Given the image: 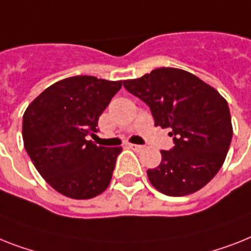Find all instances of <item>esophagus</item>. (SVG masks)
I'll return each instance as SVG.
<instances>
[{
    "label": "esophagus",
    "instance_id": "34e87169",
    "mask_svg": "<svg viewBox=\"0 0 251 251\" xmlns=\"http://www.w3.org/2000/svg\"><path fill=\"white\" fill-rule=\"evenodd\" d=\"M128 148L132 149V150H134V151H141V150H144L145 146H142V145H133V144H129V145H128Z\"/></svg>",
    "mask_w": 251,
    "mask_h": 251
}]
</instances>
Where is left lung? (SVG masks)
<instances>
[{
	"label": "left lung",
	"mask_w": 251,
	"mask_h": 251,
	"mask_svg": "<svg viewBox=\"0 0 251 251\" xmlns=\"http://www.w3.org/2000/svg\"><path fill=\"white\" fill-rule=\"evenodd\" d=\"M123 86L150 107L156 127L171 129L175 142L160 151L159 167L148 171L151 185L168 196H185L210 182L232 140L228 103L218 91L176 68H159Z\"/></svg>",
	"instance_id": "8db88e82"
}]
</instances>
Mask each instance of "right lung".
Listing matches in <instances>:
<instances>
[{
	"mask_svg": "<svg viewBox=\"0 0 251 251\" xmlns=\"http://www.w3.org/2000/svg\"><path fill=\"white\" fill-rule=\"evenodd\" d=\"M122 88V80L76 75L43 91L23 115V140L39 175L56 191L83 200L107 188L122 148L88 141L97 122Z\"/></svg>",
	"mask_w": 251,
	"mask_h": 251,
	"instance_id": "right-lung-1",
	"label": "right lung"
}]
</instances>
